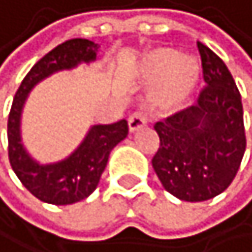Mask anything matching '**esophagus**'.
I'll return each mask as SVG.
<instances>
[{
  "label": "esophagus",
  "mask_w": 252,
  "mask_h": 252,
  "mask_svg": "<svg viewBox=\"0 0 252 252\" xmlns=\"http://www.w3.org/2000/svg\"><path fill=\"white\" fill-rule=\"evenodd\" d=\"M146 125V119L143 116L141 112H135L131 114L128 117V130L130 133H135V131H138L140 128H143Z\"/></svg>",
  "instance_id": "esophagus-1"
}]
</instances>
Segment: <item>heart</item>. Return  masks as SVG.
<instances>
[{"instance_id":"1","label":"heart","mask_w":252,"mask_h":252,"mask_svg":"<svg viewBox=\"0 0 252 252\" xmlns=\"http://www.w3.org/2000/svg\"><path fill=\"white\" fill-rule=\"evenodd\" d=\"M141 82L151 83L148 106L159 116L180 111L191 98L199 83L201 67L189 54H177L172 48H153L146 51L135 67Z\"/></svg>"}]
</instances>
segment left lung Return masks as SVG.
Returning a JSON list of instances; mask_svg holds the SVG:
<instances>
[{"instance_id":"left-lung-1","label":"left lung","mask_w":252,"mask_h":252,"mask_svg":"<svg viewBox=\"0 0 252 252\" xmlns=\"http://www.w3.org/2000/svg\"><path fill=\"white\" fill-rule=\"evenodd\" d=\"M207 87L198 103L158 122L160 146L153 169L170 194L211 199L233 182L246 149L241 94L223 61L198 43Z\"/></svg>"}]
</instances>
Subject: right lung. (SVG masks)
Returning <instances> with one entry per match:
<instances>
[{"label": "right lung", "mask_w": 252, "mask_h": 252, "mask_svg": "<svg viewBox=\"0 0 252 252\" xmlns=\"http://www.w3.org/2000/svg\"><path fill=\"white\" fill-rule=\"evenodd\" d=\"M98 53L99 45L85 38L64 41L32 67L14 96L7 121L9 162L22 185L43 203L65 206L88 198L98 187L111 151L128 135L125 119L92 125L69 156L46 164L32 158L22 141V111L32 90L53 74L94 63Z\"/></svg>", "instance_id": "right-lung-1"}]
</instances>
